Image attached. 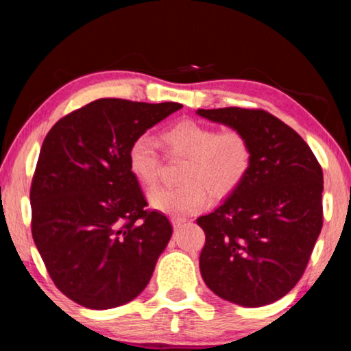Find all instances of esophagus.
<instances>
[{
    "instance_id": "obj_1",
    "label": "esophagus",
    "mask_w": 351,
    "mask_h": 351,
    "mask_svg": "<svg viewBox=\"0 0 351 351\" xmlns=\"http://www.w3.org/2000/svg\"><path fill=\"white\" fill-rule=\"evenodd\" d=\"M171 222H172V227L179 228L180 225H184L186 222V219H184V217H172Z\"/></svg>"
}]
</instances>
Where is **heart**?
Segmentation results:
<instances>
[{
	"label": "heart",
	"mask_w": 351,
	"mask_h": 351,
	"mask_svg": "<svg viewBox=\"0 0 351 351\" xmlns=\"http://www.w3.org/2000/svg\"><path fill=\"white\" fill-rule=\"evenodd\" d=\"M171 158L186 160L182 186L155 189L148 195L153 209L172 217L196 214L215 199L233 195L251 171L252 145L238 129H217L195 119H182L161 132ZM128 169L138 184L150 189L161 172V158L150 137L138 136L128 148Z\"/></svg>",
	"instance_id": "1"
}]
</instances>
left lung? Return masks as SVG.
<instances>
[{
    "label": "left lung",
    "instance_id": "8db88e82",
    "mask_svg": "<svg viewBox=\"0 0 351 351\" xmlns=\"http://www.w3.org/2000/svg\"><path fill=\"white\" fill-rule=\"evenodd\" d=\"M196 114L238 129L252 145L243 185L196 223L204 230L201 276L241 306L280 300L304 275L323 227V169L294 129L263 110L239 107Z\"/></svg>",
    "mask_w": 351,
    "mask_h": 351
}]
</instances>
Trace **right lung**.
Segmentation results:
<instances>
[{"instance_id": "right-lung-1", "label": "right lung", "mask_w": 351, "mask_h": 351, "mask_svg": "<svg viewBox=\"0 0 351 351\" xmlns=\"http://www.w3.org/2000/svg\"><path fill=\"white\" fill-rule=\"evenodd\" d=\"M176 102L99 99L59 119L33 176L32 234L62 294L90 310L145 289L172 227L128 169V148L180 110Z\"/></svg>"}]
</instances>
